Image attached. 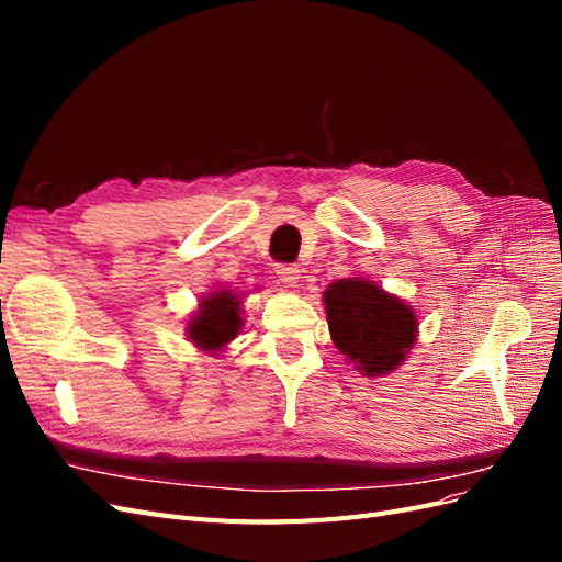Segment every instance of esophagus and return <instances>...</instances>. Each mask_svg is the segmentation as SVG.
I'll use <instances>...</instances> for the list:
<instances>
[{
	"label": "esophagus",
	"instance_id": "esophagus-1",
	"mask_svg": "<svg viewBox=\"0 0 562 562\" xmlns=\"http://www.w3.org/2000/svg\"><path fill=\"white\" fill-rule=\"evenodd\" d=\"M277 277L285 285H295L300 279V269L295 265H277Z\"/></svg>",
	"mask_w": 562,
	"mask_h": 562
}]
</instances>
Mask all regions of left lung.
I'll list each match as a JSON object with an SVG mask.
<instances>
[{
    "label": "left lung",
    "mask_w": 562,
    "mask_h": 562,
    "mask_svg": "<svg viewBox=\"0 0 562 562\" xmlns=\"http://www.w3.org/2000/svg\"><path fill=\"white\" fill-rule=\"evenodd\" d=\"M335 347L363 375L380 378L401 366L417 337V318L398 297L361 279H342L323 293Z\"/></svg>",
    "instance_id": "left-lung-1"
}]
</instances>
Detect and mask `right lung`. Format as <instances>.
<instances>
[{"label": "right lung", "mask_w": 562, "mask_h": 562, "mask_svg": "<svg viewBox=\"0 0 562 562\" xmlns=\"http://www.w3.org/2000/svg\"><path fill=\"white\" fill-rule=\"evenodd\" d=\"M244 328L241 302L229 291L213 293L201 302L196 316L192 318L190 339L206 351H220Z\"/></svg>", "instance_id": "1"}]
</instances>
